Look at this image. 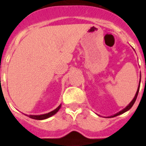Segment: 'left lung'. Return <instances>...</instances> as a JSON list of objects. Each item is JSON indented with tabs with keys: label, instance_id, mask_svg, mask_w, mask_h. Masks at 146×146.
Listing matches in <instances>:
<instances>
[{
	"label": "left lung",
	"instance_id": "obj_1",
	"mask_svg": "<svg viewBox=\"0 0 146 146\" xmlns=\"http://www.w3.org/2000/svg\"><path fill=\"white\" fill-rule=\"evenodd\" d=\"M140 81H141V74H140V82H139V86H138V88H137V92H136V94H135V97H134V98H133V99H132V100H131V102H130L129 104L128 105H127V106H126V108H124V109H123V110H121V111H120V112H118V113H117L116 114L113 115H111V116H110V117H108V118H113V117H115V116H117V115H121V114H123V113H124L125 112L128 111L129 110L131 109V107L133 106V104H135V101H136L137 97V95H138L139 89H140Z\"/></svg>",
	"mask_w": 146,
	"mask_h": 146
}]
</instances>
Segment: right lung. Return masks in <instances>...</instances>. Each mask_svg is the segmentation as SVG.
<instances>
[{
    "label": "right lung",
    "mask_w": 146,
    "mask_h": 146,
    "mask_svg": "<svg viewBox=\"0 0 146 146\" xmlns=\"http://www.w3.org/2000/svg\"><path fill=\"white\" fill-rule=\"evenodd\" d=\"M61 108V104H60L58 107L56 109H55L52 111L48 113H46V114H42V115H26L27 116H28L29 118H33V119L36 120H44L47 119V118H50V117L52 116L53 115H55V113H57L58 111L60 108Z\"/></svg>",
    "instance_id": "1"
}]
</instances>
